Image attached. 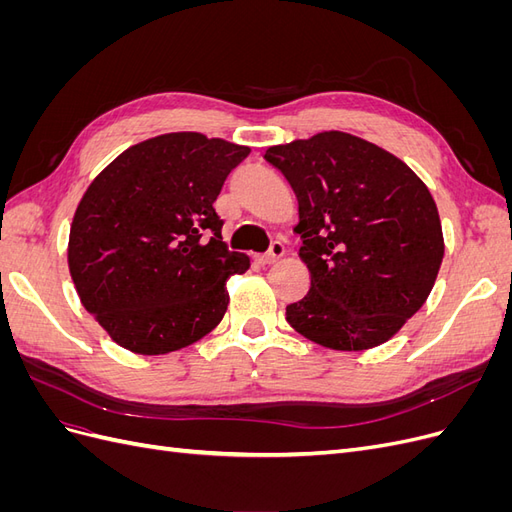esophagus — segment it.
<instances>
[{"instance_id": "1", "label": "esophagus", "mask_w": 512, "mask_h": 512, "mask_svg": "<svg viewBox=\"0 0 512 512\" xmlns=\"http://www.w3.org/2000/svg\"><path fill=\"white\" fill-rule=\"evenodd\" d=\"M284 256V245L280 241H273L269 252L262 254V256H256V260L260 262V265H275L277 260H280Z\"/></svg>"}]
</instances>
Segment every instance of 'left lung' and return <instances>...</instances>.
Here are the masks:
<instances>
[{
  "label": "left lung",
  "instance_id": "obj_1",
  "mask_svg": "<svg viewBox=\"0 0 512 512\" xmlns=\"http://www.w3.org/2000/svg\"><path fill=\"white\" fill-rule=\"evenodd\" d=\"M265 160L299 200L309 292L286 307L312 342L359 352L380 346L427 301L444 256L438 207L393 153L346 132L275 145Z\"/></svg>",
  "mask_w": 512,
  "mask_h": 512
}]
</instances>
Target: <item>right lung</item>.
<instances>
[{
	"mask_svg": "<svg viewBox=\"0 0 512 512\" xmlns=\"http://www.w3.org/2000/svg\"><path fill=\"white\" fill-rule=\"evenodd\" d=\"M250 147L198 132L162 134L121 153L76 207L68 267L81 303L121 348L166 354L218 327L230 252L213 203Z\"/></svg>",
	"mask_w": 512,
	"mask_h": 512,
	"instance_id": "add662e5",
	"label": "right lung"
}]
</instances>
